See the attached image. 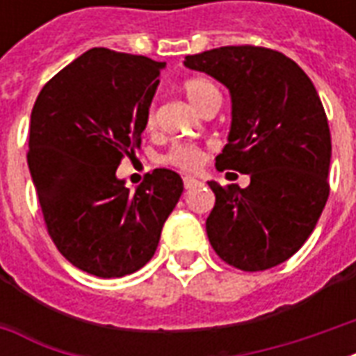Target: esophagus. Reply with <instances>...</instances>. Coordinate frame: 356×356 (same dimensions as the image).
I'll list each match as a JSON object with an SVG mask.
<instances>
[{
    "instance_id": "34e87169",
    "label": "esophagus",
    "mask_w": 356,
    "mask_h": 356,
    "mask_svg": "<svg viewBox=\"0 0 356 356\" xmlns=\"http://www.w3.org/2000/svg\"><path fill=\"white\" fill-rule=\"evenodd\" d=\"M183 183H185L186 191H191V188H194V186L200 185V181H198V179L191 177V175H186V177H183Z\"/></svg>"
}]
</instances>
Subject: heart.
<instances>
[{
    "label": "heart",
    "instance_id": "b5f03b06",
    "mask_svg": "<svg viewBox=\"0 0 356 356\" xmlns=\"http://www.w3.org/2000/svg\"><path fill=\"white\" fill-rule=\"evenodd\" d=\"M183 91H185L186 99L193 102L198 110L204 108L213 99H221V93H219L216 83L208 78H202V76L188 78V80L183 81ZM147 125L148 127L154 125V108L148 110ZM202 162H204V152L198 147L188 145V143L173 145L170 152L165 154V163L181 168V170H196Z\"/></svg>",
    "mask_w": 356,
    "mask_h": 356
}]
</instances>
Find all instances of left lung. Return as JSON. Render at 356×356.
I'll use <instances>...</instances> for the list:
<instances>
[{"mask_svg": "<svg viewBox=\"0 0 356 356\" xmlns=\"http://www.w3.org/2000/svg\"><path fill=\"white\" fill-rule=\"evenodd\" d=\"M185 66L229 89L231 131L216 165L250 175L246 188L208 183L209 242L240 270L276 267L305 244L328 200L332 139L321 97L291 58L265 47L204 51Z\"/></svg>", "mask_w": 356, "mask_h": 356, "instance_id": "1", "label": "left lung"}]
</instances>
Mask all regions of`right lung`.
<instances>
[{
    "label": "right lung",
    "mask_w": 356,
    "mask_h": 356,
    "mask_svg": "<svg viewBox=\"0 0 356 356\" xmlns=\"http://www.w3.org/2000/svg\"><path fill=\"white\" fill-rule=\"evenodd\" d=\"M165 63L95 47L53 76L30 116L28 168L49 236L74 267L120 278L145 267L183 194L154 170L129 193L116 170L140 147Z\"/></svg>",
    "instance_id": "right-lung-1"
}]
</instances>
